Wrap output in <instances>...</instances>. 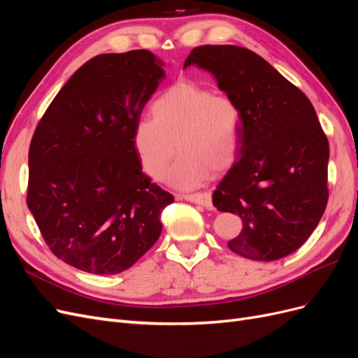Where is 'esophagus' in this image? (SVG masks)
<instances>
[{"mask_svg": "<svg viewBox=\"0 0 358 358\" xmlns=\"http://www.w3.org/2000/svg\"><path fill=\"white\" fill-rule=\"evenodd\" d=\"M182 199H185L187 201H191V203L204 206V208H208V209H212V196H210V192L185 194V196H182Z\"/></svg>", "mask_w": 358, "mask_h": 358, "instance_id": "34e87169", "label": "esophagus"}]
</instances>
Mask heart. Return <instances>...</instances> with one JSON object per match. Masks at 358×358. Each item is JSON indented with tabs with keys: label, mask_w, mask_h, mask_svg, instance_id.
I'll list each match as a JSON object with an SVG mask.
<instances>
[{
	"label": "heart",
	"mask_w": 358,
	"mask_h": 358,
	"mask_svg": "<svg viewBox=\"0 0 358 358\" xmlns=\"http://www.w3.org/2000/svg\"><path fill=\"white\" fill-rule=\"evenodd\" d=\"M154 117H140L134 145L143 170L152 179L164 176L176 150L180 157L169 173L179 189H192L209 173L229 167L239 152L242 115L225 95L194 82L170 86L152 103Z\"/></svg>",
	"instance_id": "1"
}]
</instances>
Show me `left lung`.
<instances>
[{"label":"left lung","mask_w":358,"mask_h":358,"mask_svg":"<svg viewBox=\"0 0 358 358\" xmlns=\"http://www.w3.org/2000/svg\"><path fill=\"white\" fill-rule=\"evenodd\" d=\"M213 74L242 115L239 158L213 192L220 212L239 215L233 252L275 262L294 252L317 229L329 200V140L297 86L255 52L194 48L183 67Z\"/></svg>","instance_id":"8db88e82"}]
</instances>
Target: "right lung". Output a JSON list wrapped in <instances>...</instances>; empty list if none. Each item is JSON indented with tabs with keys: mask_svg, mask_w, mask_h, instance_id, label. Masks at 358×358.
Segmentation results:
<instances>
[{
	"mask_svg": "<svg viewBox=\"0 0 358 358\" xmlns=\"http://www.w3.org/2000/svg\"><path fill=\"white\" fill-rule=\"evenodd\" d=\"M146 49L96 55L62 86L32 136L27 204L64 263L116 275L154 246L175 201L142 171L134 127L164 78Z\"/></svg>",
	"mask_w": 358,
	"mask_h": 358,
	"instance_id": "1",
	"label": "right lung"
}]
</instances>
